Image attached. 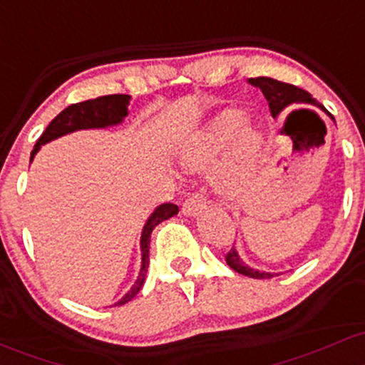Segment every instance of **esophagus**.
I'll return each instance as SVG.
<instances>
[{"mask_svg":"<svg viewBox=\"0 0 365 365\" xmlns=\"http://www.w3.org/2000/svg\"><path fill=\"white\" fill-rule=\"evenodd\" d=\"M205 209V202H203L202 198L198 197H190L187 200H184L182 203V214L187 215V217H193V215H197L200 210Z\"/></svg>","mask_w":365,"mask_h":365,"instance_id":"1","label":"esophagus"}]
</instances>
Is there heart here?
Instances as JSON below:
<instances>
[{"instance_id": "obj_1", "label": "heart", "mask_w": 365, "mask_h": 365, "mask_svg": "<svg viewBox=\"0 0 365 365\" xmlns=\"http://www.w3.org/2000/svg\"><path fill=\"white\" fill-rule=\"evenodd\" d=\"M244 111L228 108L219 111L197 135L178 151V162L187 172H212V184L225 197H235L249 186L261 162L264 139L245 123Z\"/></svg>"}]
</instances>
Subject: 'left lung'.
I'll return each instance as SVG.
<instances>
[{"label":"left lung","instance_id":"8db88e82","mask_svg":"<svg viewBox=\"0 0 365 365\" xmlns=\"http://www.w3.org/2000/svg\"><path fill=\"white\" fill-rule=\"evenodd\" d=\"M249 83L252 85V87L259 88L262 96L266 97L273 118H278L282 113L287 111V109L292 108V106H317V108L322 109L324 113H327V115L331 116V120L334 121V116H332L322 104L317 103V101L312 97V93H308L307 90L297 88L294 87V85L284 83V81H278V80H273V78H266V76L249 78ZM226 262H228L231 269H235L237 273H242V275L250 277V278H272L278 275V273L261 272V269L249 266L247 262H244V259H242L240 254H238V250L235 249V247L230 250L228 256H226Z\"/></svg>","mask_w":365,"mask_h":365}]
</instances>
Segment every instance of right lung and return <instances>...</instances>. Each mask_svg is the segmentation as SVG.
Returning <instances> with one entry per match:
<instances>
[{"label":"right lung","mask_w":365,"mask_h":365,"mask_svg":"<svg viewBox=\"0 0 365 365\" xmlns=\"http://www.w3.org/2000/svg\"><path fill=\"white\" fill-rule=\"evenodd\" d=\"M130 96H123V93H115V96H103L97 99L85 101V103L71 104L61 111L58 115L50 121L48 127L45 128L40 139L34 144V150L31 151V162L34 160L36 153L40 151L43 144L56 140L58 137L68 135L76 130H88V128H108L115 127V125L123 123V120L128 115V104H130ZM179 212V207L174 203H162L153 210L150 217H148L146 225H144L143 233H140V269L137 275L135 284L132 285L130 291L125 292V296L120 301H116L115 307L128 303L134 299L137 292L144 285L146 280L148 266H150V240L151 233L160 222L167 221V219L174 217Z\"/></svg>","instance_id":"obj_1"}]
</instances>
